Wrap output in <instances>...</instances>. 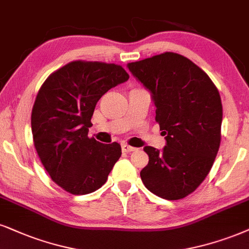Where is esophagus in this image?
<instances>
[{
    "mask_svg": "<svg viewBox=\"0 0 249 249\" xmlns=\"http://www.w3.org/2000/svg\"><path fill=\"white\" fill-rule=\"evenodd\" d=\"M121 150L124 152H131V151H135V150H136V148L128 145V144H121Z\"/></svg>",
    "mask_w": 249,
    "mask_h": 249,
    "instance_id": "1",
    "label": "esophagus"
}]
</instances>
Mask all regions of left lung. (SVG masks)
<instances>
[{
    "instance_id": "1",
    "label": "left lung",
    "mask_w": 249,
    "mask_h": 249,
    "mask_svg": "<svg viewBox=\"0 0 249 249\" xmlns=\"http://www.w3.org/2000/svg\"><path fill=\"white\" fill-rule=\"evenodd\" d=\"M128 68L152 93L156 121L166 140L159 151L145 146L144 186L165 199H181L203 182L220 145L223 106L207 72L182 55L165 52Z\"/></svg>"
}]
</instances>
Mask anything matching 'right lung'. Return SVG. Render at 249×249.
<instances>
[{"label":"right lung","mask_w":249,"mask_h":249,"mask_svg":"<svg viewBox=\"0 0 249 249\" xmlns=\"http://www.w3.org/2000/svg\"><path fill=\"white\" fill-rule=\"evenodd\" d=\"M128 78L119 64L77 60L40 88L31 114L33 144L51 179L70 194L99 189L121 157L120 144H103L88 133L98 100Z\"/></svg>","instance_id":"right-lung-1"}]
</instances>
